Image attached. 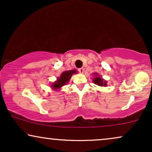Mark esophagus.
<instances>
[{"label":"esophagus","mask_w":152,"mask_h":152,"mask_svg":"<svg viewBox=\"0 0 152 152\" xmlns=\"http://www.w3.org/2000/svg\"><path fill=\"white\" fill-rule=\"evenodd\" d=\"M78 72H79L80 74H83V72H84V69L83 68L78 69Z\"/></svg>","instance_id":"obj_1"}]
</instances>
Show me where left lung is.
Masks as SVG:
<instances>
[{"instance_id": "1", "label": "left lung", "mask_w": 152, "mask_h": 152, "mask_svg": "<svg viewBox=\"0 0 152 152\" xmlns=\"http://www.w3.org/2000/svg\"><path fill=\"white\" fill-rule=\"evenodd\" d=\"M96 77L93 79V82L94 83L97 84V86H107V82L105 80H104L103 79L99 77V75H95Z\"/></svg>"}]
</instances>
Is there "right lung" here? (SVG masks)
<instances>
[{"label": "right lung", "instance_id": "1", "mask_svg": "<svg viewBox=\"0 0 152 152\" xmlns=\"http://www.w3.org/2000/svg\"><path fill=\"white\" fill-rule=\"evenodd\" d=\"M77 72L76 70H71V71H66V72H64L61 74L60 77H59L56 82H55L52 86V87L55 89H57L62 87L64 86L67 82L69 80V79L72 77V76L74 74H76Z\"/></svg>", "mask_w": 152, "mask_h": 152}]
</instances>
